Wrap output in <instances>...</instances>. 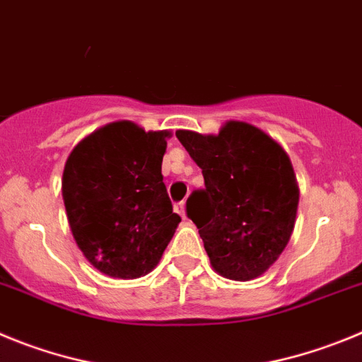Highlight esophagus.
<instances>
[{
  "mask_svg": "<svg viewBox=\"0 0 362 362\" xmlns=\"http://www.w3.org/2000/svg\"><path fill=\"white\" fill-rule=\"evenodd\" d=\"M175 211H177L182 218H185V202H178V204H175Z\"/></svg>",
  "mask_w": 362,
  "mask_h": 362,
  "instance_id": "obj_1",
  "label": "esophagus"
}]
</instances>
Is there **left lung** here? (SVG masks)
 Masks as SVG:
<instances>
[{
  "label": "left lung",
  "mask_w": 362,
  "mask_h": 362,
  "mask_svg": "<svg viewBox=\"0 0 362 362\" xmlns=\"http://www.w3.org/2000/svg\"><path fill=\"white\" fill-rule=\"evenodd\" d=\"M204 175L205 189L187 200L211 267L221 278L249 281L265 274L294 230L299 184L291 157L276 139L245 120L218 133L178 129Z\"/></svg>",
  "instance_id": "obj_1"
}]
</instances>
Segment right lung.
<instances>
[{"instance_id": "right-lung-1", "label": "right lung", "mask_w": 362, "mask_h": 362, "mask_svg": "<svg viewBox=\"0 0 362 362\" xmlns=\"http://www.w3.org/2000/svg\"><path fill=\"white\" fill-rule=\"evenodd\" d=\"M171 135L115 120L84 136L68 155L61 184L68 223L100 274H149L182 221L162 182Z\"/></svg>"}]
</instances>
